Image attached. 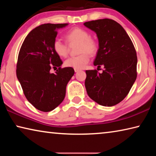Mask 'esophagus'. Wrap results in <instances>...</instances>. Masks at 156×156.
<instances>
[{"instance_id": "esophagus-1", "label": "esophagus", "mask_w": 156, "mask_h": 156, "mask_svg": "<svg viewBox=\"0 0 156 156\" xmlns=\"http://www.w3.org/2000/svg\"><path fill=\"white\" fill-rule=\"evenodd\" d=\"M74 71L75 72H80V69H74Z\"/></svg>"}]
</instances>
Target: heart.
Instances as JSON below:
<instances>
[{
  "instance_id": "b5f03b06",
  "label": "heart",
  "mask_w": 156,
  "mask_h": 156,
  "mask_svg": "<svg viewBox=\"0 0 156 156\" xmlns=\"http://www.w3.org/2000/svg\"><path fill=\"white\" fill-rule=\"evenodd\" d=\"M65 38L69 43L73 42L79 43L78 52L80 54L66 59L64 62L65 65L78 69L84 68L89 61V54L94 55L97 52L98 49L97 42L91 38L87 31L80 27L73 28L69 31L65 35ZM53 49L55 53L60 57L67 56L68 54L67 44L58 38H56L53 42Z\"/></svg>"
}]
</instances>
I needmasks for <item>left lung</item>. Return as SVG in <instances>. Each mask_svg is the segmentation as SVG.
<instances>
[{"label": "left lung", "mask_w": 156, "mask_h": 156, "mask_svg": "<svg viewBox=\"0 0 156 156\" xmlns=\"http://www.w3.org/2000/svg\"><path fill=\"white\" fill-rule=\"evenodd\" d=\"M84 25L96 34L99 48L94 65L100 67L86 70L85 87L90 98L102 106L112 107L127 96L137 77L136 51L126 31L116 21L105 18Z\"/></svg>", "instance_id": "left-lung-1"}]
</instances>
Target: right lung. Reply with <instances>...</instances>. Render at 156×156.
<instances>
[{"instance_id":"right-lung-1","label":"right lung","mask_w":156,"mask_h":156,"mask_svg":"<svg viewBox=\"0 0 156 156\" xmlns=\"http://www.w3.org/2000/svg\"><path fill=\"white\" fill-rule=\"evenodd\" d=\"M67 25L47 23L34 29L18 54L17 78L26 98L41 112H50L61 103L67 84L74 74L72 67H60L62 61L53 49L58 30ZM52 66L59 67L56 74L50 72Z\"/></svg>"}]
</instances>
